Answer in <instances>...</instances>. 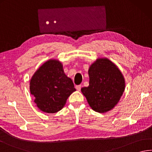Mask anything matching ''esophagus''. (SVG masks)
<instances>
[{"label": "esophagus", "mask_w": 152, "mask_h": 152, "mask_svg": "<svg viewBox=\"0 0 152 152\" xmlns=\"http://www.w3.org/2000/svg\"><path fill=\"white\" fill-rule=\"evenodd\" d=\"M75 88H76V89L77 91H81V85H77L76 87H75Z\"/></svg>", "instance_id": "esophagus-1"}]
</instances>
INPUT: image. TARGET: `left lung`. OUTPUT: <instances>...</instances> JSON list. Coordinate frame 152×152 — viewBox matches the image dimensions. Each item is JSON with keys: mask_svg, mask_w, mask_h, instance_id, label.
<instances>
[{"mask_svg": "<svg viewBox=\"0 0 152 152\" xmlns=\"http://www.w3.org/2000/svg\"><path fill=\"white\" fill-rule=\"evenodd\" d=\"M89 85L81 92L91 108L99 113L113 109L125 89V81L116 65L107 58L97 59L88 69Z\"/></svg>", "mask_w": 152, "mask_h": 152, "instance_id": "1", "label": "left lung"}]
</instances>
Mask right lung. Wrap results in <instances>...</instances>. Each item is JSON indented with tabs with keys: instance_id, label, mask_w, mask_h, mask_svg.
<instances>
[{
	"instance_id": "add662e5",
	"label": "right lung",
	"mask_w": 152,
	"mask_h": 152,
	"mask_svg": "<svg viewBox=\"0 0 152 152\" xmlns=\"http://www.w3.org/2000/svg\"><path fill=\"white\" fill-rule=\"evenodd\" d=\"M30 91L39 110L56 113L64 108L68 97L76 89L72 80L65 74L61 63L50 59L34 74Z\"/></svg>"
}]
</instances>
